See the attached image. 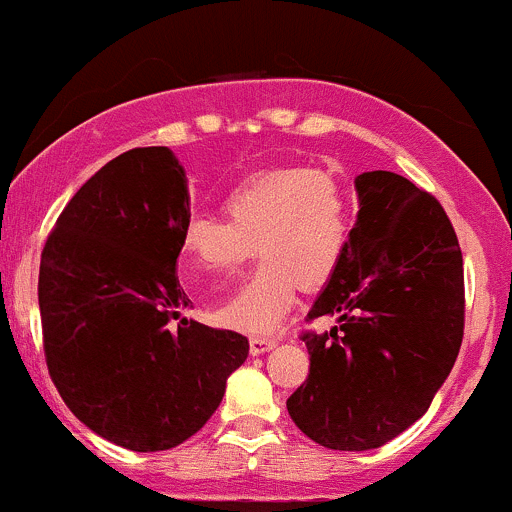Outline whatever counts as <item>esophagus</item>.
Listing matches in <instances>:
<instances>
[{
	"label": "esophagus",
	"mask_w": 512,
	"mask_h": 512,
	"mask_svg": "<svg viewBox=\"0 0 512 512\" xmlns=\"http://www.w3.org/2000/svg\"><path fill=\"white\" fill-rule=\"evenodd\" d=\"M276 344H278L276 337H251L249 339V349L254 356L266 354V351H271Z\"/></svg>",
	"instance_id": "1"
}]
</instances>
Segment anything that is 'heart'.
<instances>
[{"label":"heart","mask_w":512,"mask_h":512,"mask_svg":"<svg viewBox=\"0 0 512 512\" xmlns=\"http://www.w3.org/2000/svg\"><path fill=\"white\" fill-rule=\"evenodd\" d=\"M224 219L192 214L180 232L185 276L227 273L261 254L263 261L214 317L249 334L273 332L302 288L337 273L351 232L349 197L320 168H278L246 178L224 195Z\"/></svg>","instance_id":"b5f03b06"}]
</instances>
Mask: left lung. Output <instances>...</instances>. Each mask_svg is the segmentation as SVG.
<instances>
[{
	"label": "left lung",
	"instance_id": "obj_1",
	"mask_svg": "<svg viewBox=\"0 0 512 512\" xmlns=\"http://www.w3.org/2000/svg\"><path fill=\"white\" fill-rule=\"evenodd\" d=\"M361 210L337 273L302 332L310 373L288 398L295 425L327 449L364 452L430 408L464 339V261L447 212L388 170L356 178Z\"/></svg>",
	"mask_w": 512,
	"mask_h": 512
}]
</instances>
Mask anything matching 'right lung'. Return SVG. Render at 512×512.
<instances>
[{"mask_svg":"<svg viewBox=\"0 0 512 512\" xmlns=\"http://www.w3.org/2000/svg\"><path fill=\"white\" fill-rule=\"evenodd\" d=\"M188 185L166 146L131 148L60 212L41 251L43 354L60 398L92 432L131 452L192 437L249 356L232 329L178 320L175 278Z\"/></svg>","mask_w":512,"mask_h":512,"instance_id":"1","label":"right lung"}]
</instances>
